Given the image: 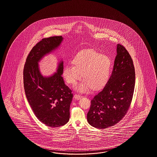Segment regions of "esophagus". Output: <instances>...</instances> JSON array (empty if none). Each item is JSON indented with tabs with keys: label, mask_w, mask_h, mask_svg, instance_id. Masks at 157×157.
I'll list each match as a JSON object with an SVG mask.
<instances>
[{
	"label": "esophagus",
	"mask_w": 157,
	"mask_h": 157,
	"mask_svg": "<svg viewBox=\"0 0 157 157\" xmlns=\"http://www.w3.org/2000/svg\"><path fill=\"white\" fill-rule=\"evenodd\" d=\"M74 98H75L76 99L79 100V99H80L81 98H82V96L81 95V94H75L74 95Z\"/></svg>",
	"instance_id": "esophagus-1"
}]
</instances>
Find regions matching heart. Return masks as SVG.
I'll use <instances>...</instances> for the list:
<instances>
[{"instance_id":"1","label":"heart","mask_w":157,"mask_h":157,"mask_svg":"<svg viewBox=\"0 0 157 157\" xmlns=\"http://www.w3.org/2000/svg\"><path fill=\"white\" fill-rule=\"evenodd\" d=\"M68 65L63 69V76L66 82L75 85L82 77L84 79L76 86V90L85 92L92 88L99 90L106 84L109 78L112 62L110 58L101 54L93 49L78 52Z\"/></svg>"}]
</instances>
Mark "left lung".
Here are the masks:
<instances>
[{"label":"left lung","mask_w":157,"mask_h":157,"mask_svg":"<svg viewBox=\"0 0 157 157\" xmlns=\"http://www.w3.org/2000/svg\"><path fill=\"white\" fill-rule=\"evenodd\" d=\"M135 69L125 47L117 44L113 71L105 87L91 100L88 123L104 129L118 123L127 113L135 87Z\"/></svg>","instance_id":"1"}]
</instances>
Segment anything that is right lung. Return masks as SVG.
Returning <instances> with one entry per match:
<instances>
[{"label":"right lung","mask_w":157,"mask_h":157,"mask_svg":"<svg viewBox=\"0 0 157 157\" xmlns=\"http://www.w3.org/2000/svg\"><path fill=\"white\" fill-rule=\"evenodd\" d=\"M62 41V36L43 38L30 51L23 69L24 88L29 105L38 119L51 127L68 123L73 94L61 76L63 61L59 63L57 72L48 78L41 75L38 62L58 47Z\"/></svg>","instance_id":"right-lung-1"}]
</instances>
